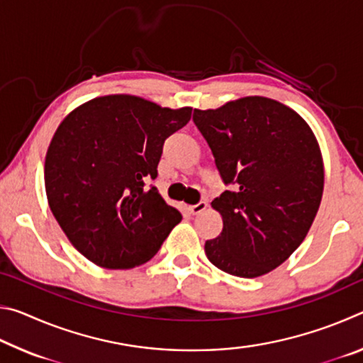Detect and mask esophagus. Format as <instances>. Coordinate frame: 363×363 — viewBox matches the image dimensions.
Wrapping results in <instances>:
<instances>
[{"label":"esophagus","mask_w":363,"mask_h":363,"mask_svg":"<svg viewBox=\"0 0 363 363\" xmlns=\"http://www.w3.org/2000/svg\"><path fill=\"white\" fill-rule=\"evenodd\" d=\"M206 206H208L206 201H199V203H196V205L189 206V211L192 213V214H199V213H201V211H205Z\"/></svg>","instance_id":"esophagus-1"}]
</instances>
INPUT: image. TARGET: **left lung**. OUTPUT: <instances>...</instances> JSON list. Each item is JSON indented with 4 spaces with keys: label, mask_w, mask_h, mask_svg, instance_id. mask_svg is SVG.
<instances>
[{
    "label": "left lung",
    "mask_w": 363,
    "mask_h": 363,
    "mask_svg": "<svg viewBox=\"0 0 363 363\" xmlns=\"http://www.w3.org/2000/svg\"><path fill=\"white\" fill-rule=\"evenodd\" d=\"M194 123L230 187L211 201L224 227L206 240L208 259L235 277L267 274L303 243L320 206L314 133L294 110L259 96L194 110Z\"/></svg>",
    "instance_id": "obj_1"
}]
</instances>
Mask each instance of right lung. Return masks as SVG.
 Here are the masks:
<instances>
[{
  "instance_id": "right-lung-1",
  "label": "right lung",
  "mask_w": 363,
  "mask_h": 363,
  "mask_svg": "<svg viewBox=\"0 0 363 363\" xmlns=\"http://www.w3.org/2000/svg\"><path fill=\"white\" fill-rule=\"evenodd\" d=\"M192 108H163L134 96H104L60 123L49 144V208L70 243L106 269H130L157 253L182 214L157 187L163 144Z\"/></svg>"
}]
</instances>
